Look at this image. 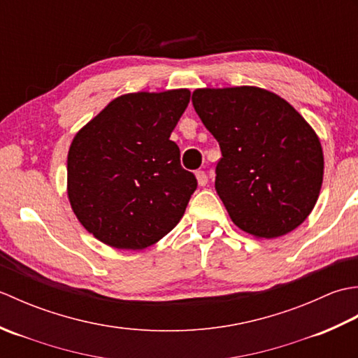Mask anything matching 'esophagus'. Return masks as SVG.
<instances>
[{"mask_svg": "<svg viewBox=\"0 0 358 358\" xmlns=\"http://www.w3.org/2000/svg\"><path fill=\"white\" fill-rule=\"evenodd\" d=\"M195 177H196V183H199V186H206L208 185V175L204 171H196Z\"/></svg>", "mask_w": 358, "mask_h": 358, "instance_id": "obj_1", "label": "esophagus"}]
</instances>
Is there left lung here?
Masks as SVG:
<instances>
[{
  "mask_svg": "<svg viewBox=\"0 0 358 358\" xmlns=\"http://www.w3.org/2000/svg\"><path fill=\"white\" fill-rule=\"evenodd\" d=\"M192 103L222 149L215 191L234 224L271 240L305 222L324 172L322 143L308 121L255 86L195 89Z\"/></svg>",
  "mask_w": 358,
  "mask_h": 358,
  "instance_id": "left-lung-1",
  "label": "left lung"
}]
</instances>
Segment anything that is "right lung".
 I'll return each mask as SVG.
<instances>
[{"label":"right lung","instance_id":"1","mask_svg":"<svg viewBox=\"0 0 358 358\" xmlns=\"http://www.w3.org/2000/svg\"><path fill=\"white\" fill-rule=\"evenodd\" d=\"M189 89L134 92L112 100L75 134L67 154V199L96 240L146 249L169 234L196 189L171 138Z\"/></svg>","mask_w":358,"mask_h":358}]
</instances>
